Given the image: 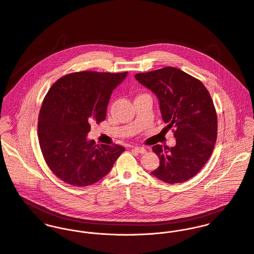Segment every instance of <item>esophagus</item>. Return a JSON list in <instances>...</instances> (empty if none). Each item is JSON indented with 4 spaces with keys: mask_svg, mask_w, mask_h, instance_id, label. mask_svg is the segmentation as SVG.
Returning <instances> with one entry per match:
<instances>
[{
    "mask_svg": "<svg viewBox=\"0 0 254 254\" xmlns=\"http://www.w3.org/2000/svg\"><path fill=\"white\" fill-rule=\"evenodd\" d=\"M133 149H134L136 152L139 153V154H144V153H146V149H145V148H143V147L134 146V147H133Z\"/></svg>",
    "mask_w": 254,
    "mask_h": 254,
    "instance_id": "34e87169",
    "label": "esophagus"
}]
</instances>
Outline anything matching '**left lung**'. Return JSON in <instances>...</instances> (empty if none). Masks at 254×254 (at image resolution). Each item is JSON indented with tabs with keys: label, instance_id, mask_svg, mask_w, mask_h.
I'll use <instances>...</instances> for the list:
<instances>
[{
	"label": "left lung",
	"instance_id": "left-lung-1",
	"mask_svg": "<svg viewBox=\"0 0 254 254\" xmlns=\"http://www.w3.org/2000/svg\"><path fill=\"white\" fill-rule=\"evenodd\" d=\"M134 77L157 96L163 121L175 128L174 147L153 146L160 166L151 174L168 184L191 179L210 158L217 139V115L208 90L200 80L172 66Z\"/></svg>",
	"mask_w": 254,
	"mask_h": 254
}]
</instances>
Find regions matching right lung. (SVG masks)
<instances>
[{
	"label": "right lung",
	"instance_id": "obj_1",
	"mask_svg": "<svg viewBox=\"0 0 254 254\" xmlns=\"http://www.w3.org/2000/svg\"><path fill=\"white\" fill-rule=\"evenodd\" d=\"M127 72L80 71L57 80L38 118L40 148L52 172L65 184L87 187L103 179L125 151L88 140L90 124L106 119L113 90Z\"/></svg>",
	"mask_w": 254,
	"mask_h": 254
}]
</instances>
